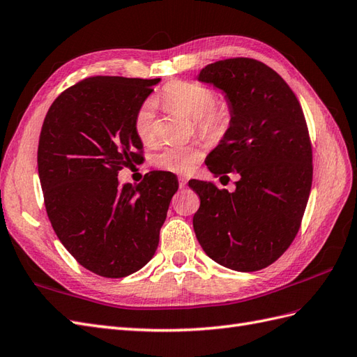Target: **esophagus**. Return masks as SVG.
<instances>
[{
    "mask_svg": "<svg viewBox=\"0 0 357 357\" xmlns=\"http://www.w3.org/2000/svg\"><path fill=\"white\" fill-rule=\"evenodd\" d=\"M185 187H187V179L179 178V188H185Z\"/></svg>",
    "mask_w": 357,
    "mask_h": 357,
    "instance_id": "obj_1",
    "label": "esophagus"
}]
</instances>
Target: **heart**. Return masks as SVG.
Wrapping results in <instances>:
<instances>
[{
  "instance_id": "1",
  "label": "heart",
  "mask_w": 357,
  "mask_h": 357,
  "mask_svg": "<svg viewBox=\"0 0 357 357\" xmlns=\"http://www.w3.org/2000/svg\"><path fill=\"white\" fill-rule=\"evenodd\" d=\"M161 100L166 107L195 119L197 130L208 137L222 135L232 121L229 100L215 98L211 87L197 81H170L161 91ZM134 131L144 144H152L157 140V119H155L152 100H144L137 108L134 114ZM202 157V144H170L157 153L155 162L170 172L188 173Z\"/></svg>"
}]
</instances>
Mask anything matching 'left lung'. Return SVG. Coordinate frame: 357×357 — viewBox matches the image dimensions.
Segmentation results:
<instances>
[{"mask_svg": "<svg viewBox=\"0 0 357 357\" xmlns=\"http://www.w3.org/2000/svg\"><path fill=\"white\" fill-rule=\"evenodd\" d=\"M199 79L222 89L232 107L229 130L205 162L215 178L238 181L232 193L211 181L188 182L200 197L197 241L223 267L262 270L294 241L312 187L303 109L285 79L255 59L211 63Z\"/></svg>", "mask_w": 357, "mask_h": 357, "instance_id": "8db88e82", "label": "left lung"}]
</instances>
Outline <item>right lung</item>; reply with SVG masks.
<instances>
[{
	"label": "right lung",
	"mask_w": 357,
	"mask_h": 357,
	"mask_svg": "<svg viewBox=\"0 0 357 357\" xmlns=\"http://www.w3.org/2000/svg\"><path fill=\"white\" fill-rule=\"evenodd\" d=\"M89 77L51 104L39 137L38 170L54 232L79 266L119 279L148 264L160 241L178 179L152 170L140 184L119 185L143 144L134 114L158 83Z\"/></svg>",
	"instance_id": "1"
}]
</instances>
